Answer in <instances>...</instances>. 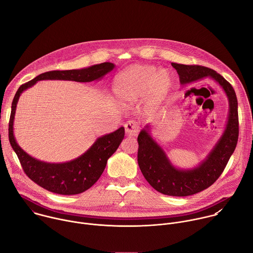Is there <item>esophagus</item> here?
I'll return each mask as SVG.
<instances>
[{
  "label": "esophagus",
  "mask_w": 253,
  "mask_h": 253,
  "mask_svg": "<svg viewBox=\"0 0 253 253\" xmlns=\"http://www.w3.org/2000/svg\"><path fill=\"white\" fill-rule=\"evenodd\" d=\"M139 132V126L134 120H130L125 124V133L127 136H136Z\"/></svg>",
  "instance_id": "esophagus-1"
}]
</instances>
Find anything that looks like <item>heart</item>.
<instances>
[{
  "label": "heart",
  "instance_id": "b5f03b06",
  "mask_svg": "<svg viewBox=\"0 0 253 253\" xmlns=\"http://www.w3.org/2000/svg\"><path fill=\"white\" fill-rule=\"evenodd\" d=\"M173 78L167 70H158L154 65H132L118 74L113 83V94L125 105H132L144 96L148 111L160 105L170 93Z\"/></svg>",
  "mask_w": 253,
  "mask_h": 253
}]
</instances>
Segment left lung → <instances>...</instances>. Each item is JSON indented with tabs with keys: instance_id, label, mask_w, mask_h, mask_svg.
<instances>
[{
	"instance_id": "1",
	"label": "left lung",
	"mask_w": 253,
	"mask_h": 253,
	"mask_svg": "<svg viewBox=\"0 0 253 253\" xmlns=\"http://www.w3.org/2000/svg\"><path fill=\"white\" fill-rule=\"evenodd\" d=\"M179 75L181 85L210 77L226 93L229 114L226 128L208 156L196 167L188 170L175 168L164 150L149 134V126L138 135V164L147 182L158 192L170 196H188L211 186L222 174L235 150L238 140L237 98L231 84L212 69L198 65L171 63Z\"/></svg>"
}]
</instances>
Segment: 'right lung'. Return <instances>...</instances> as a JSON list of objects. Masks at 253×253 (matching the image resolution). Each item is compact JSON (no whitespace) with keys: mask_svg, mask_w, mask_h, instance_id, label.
Instances as JSON below:
<instances>
[{"mask_svg":"<svg viewBox=\"0 0 253 253\" xmlns=\"http://www.w3.org/2000/svg\"><path fill=\"white\" fill-rule=\"evenodd\" d=\"M114 64L105 62L81 70L49 71L35 79L23 84L18 89L13 102L9 122V140L16 152L26 175L39 186L50 192L62 195L79 194L92 185L102 175L107 160L117 150L125 131L124 127L99 137L93 145L80 157L65 163H47L27 154L19 145L14 136V118L20 95L40 80H69L76 82H91L102 78L113 70Z\"/></svg>","mask_w":253,"mask_h":253,"instance_id":"add662e5","label":"right lung"}]
</instances>
